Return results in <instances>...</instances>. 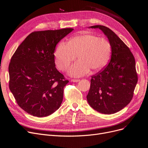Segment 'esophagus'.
<instances>
[{"mask_svg": "<svg viewBox=\"0 0 148 148\" xmlns=\"http://www.w3.org/2000/svg\"><path fill=\"white\" fill-rule=\"evenodd\" d=\"M71 81H72V82H78V81H79V79H72V80H71Z\"/></svg>", "mask_w": 148, "mask_h": 148, "instance_id": "34e87169", "label": "esophagus"}]
</instances>
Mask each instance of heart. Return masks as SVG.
Wrapping results in <instances>:
<instances>
[{
  "mask_svg": "<svg viewBox=\"0 0 148 148\" xmlns=\"http://www.w3.org/2000/svg\"><path fill=\"white\" fill-rule=\"evenodd\" d=\"M111 54V45L108 40L92 34L76 35L67 44L61 42L54 53L58 67L65 72L76 59L79 60L69 70V74L75 77L87 74L90 69L94 72L104 67Z\"/></svg>",
  "mask_w": 148,
  "mask_h": 148,
  "instance_id": "1",
  "label": "heart"
}]
</instances>
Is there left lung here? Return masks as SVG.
I'll return each mask as SVG.
<instances>
[{"instance_id":"1","label":"left lung","mask_w":148,"mask_h":148,"mask_svg":"<svg viewBox=\"0 0 148 148\" xmlns=\"http://www.w3.org/2000/svg\"><path fill=\"white\" fill-rule=\"evenodd\" d=\"M108 37L111 47V59L102 70L91 76L87 95L89 105L102 114H111L123 109L133 98L138 81L135 60L129 47L113 31L96 25Z\"/></svg>"}]
</instances>
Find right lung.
<instances>
[{"label": "right lung", "instance_id": "add662e5", "mask_svg": "<svg viewBox=\"0 0 148 148\" xmlns=\"http://www.w3.org/2000/svg\"><path fill=\"white\" fill-rule=\"evenodd\" d=\"M72 28L35 31L13 54L9 64V88L20 108L42 118L53 114L63 100L68 83L56 68V46Z\"/></svg>", "mask_w": 148, "mask_h": 148}]
</instances>
